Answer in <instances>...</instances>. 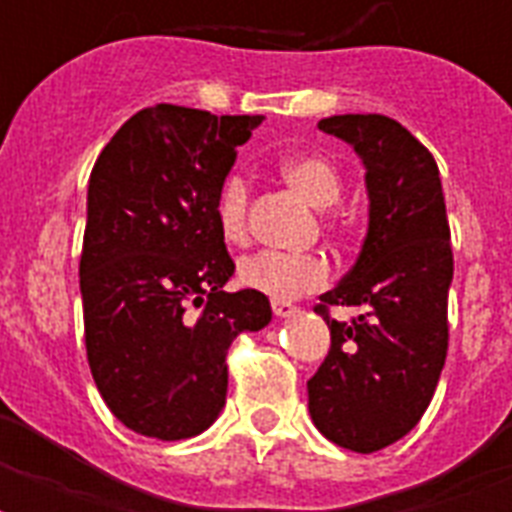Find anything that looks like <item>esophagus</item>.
<instances>
[{"mask_svg":"<svg viewBox=\"0 0 512 512\" xmlns=\"http://www.w3.org/2000/svg\"><path fill=\"white\" fill-rule=\"evenodd\" d=\"M273 316H276V319H289V316H295L297 313V308L292 303H284V300H273Z\"/></svg>","mask_w":512,"mask_h":512,"instance_id":"obj_1","label":"esophagus"}]
</instances>
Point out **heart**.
Instances as JSON below:
<instances>
[{
    "mask_svg": "<svg viewBox=\"0 0 512 512\" xmlns=\"http://www.w3.org/2000/svg\"><path fill=\"white\" fill-rule=\"evenodd\" d=\"M284 183L303 196L311 207L327 209L337 204L342 193V177L329 159L311 151L287 154L279 162ZM215 217L220 236L228 244H241L249 236V185L241 175H228L220 185L215 201ZM241 287L260 292L271 300L313 292L329 281V265L319 255H281L260 252L239 265Z\"/></svg>",
    "mask_w": 512,
    "mask_h": 512,
    "instance_id": "heart-1",
    "label": "heart"
}]
</instances>
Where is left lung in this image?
I'll return each instance as SVG.
<instances>
[{"mask_svg": "<svg viewBox=\"0 0 512 512\" xmlns=\"http://www.w3.org/2000/svg\"><path fill=\"white\" fill-rule=\"evenodd\" d=\"M319 130L364 164L369 223L356 265L316 308L332 348L308 380V412L329 441L369 454L420 422L444 369L454 276L444 188L436 159L396 119L342 114L321 119ZM327 304L362 316L329 320Z\"/></svg>", "mask_w": 512, "mask_h": 512, "instance_id": "obj_1", "label": "left lung"}]
</instances>
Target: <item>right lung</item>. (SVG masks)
Segmentation results:
<instances>
[{"mask_svg":"<svg viewBox=\"0 0 512 512\" xmlns=\"http://www.w3.org/2000/svg\"><path fill=\"white\" fill-rule=\"evenodd\" d=\"M260 122L159 103L92 167L79 263L87 361L108 409L140 436L207 430L225 406L228 345L273 316L260 292L223 289L233 260L215 217L236 148Z\"/></svg>","mask_w":512,"mask_h":512,"instance_id":"1","label":"right lung"}]
</instances>
